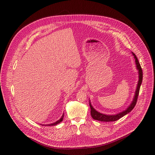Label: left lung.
Instances as JSON below:
<instances>
[{
	"instance_id": "left-lung-1",
	"label": "left lung",
	"mask_w": 155,
	"mask_h": 155,
	"mask_svg": "<svg viewBox=\"0 0 155 155\" xmlns=\"http://www.w3.org/2000/svg\"><path fill=\"white\" fill-rule=\"evenodd\" d=\"M132 53V55L134 56V58L135 59V63L136 65V69L138 71V84H137L136 87V90L134 94V98L132 99V101L131 102L130 104L127 107L126 110H125L124 111H122L121 112H119L118 114H114V115H107V114H104L102 113H100L99 112H97V110L93 107V106L91 105L90 101V107L91 109V116L93 119H95V120L97 121H104V122H110V121H115L118 120L119 119H120L121 117H123L125 116L126 114H129L132 111V110L135 107V105L137 102V99H138V96L139 94V91H140V86L141 84V82H142V79H143V72H142V69H141V65L139 63L138 60L135 54H134L133 52Z\"/></svg>"
}]
</instances>
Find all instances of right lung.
Listing matches in <instances>:
<instances>
[{"label":"right lung","instance_id":"1","mask_svg":"<svg viewBox=\"0 0 155 155\" xmlns=\"http://www.w3.org/2000/svg\"><path fill=\"white\" fill-rule=\"evenodd\" d=\"M64 114H63V115H62V116L61 117V118L60 119H58V121H56V122H54V123H51V124H47V125H45V126H55V125H56L57 124H58V123H60V122H61V121L63 120V118H64Z\"/></svg>","mask_w":155,"mask_h":155}]
</instances>
